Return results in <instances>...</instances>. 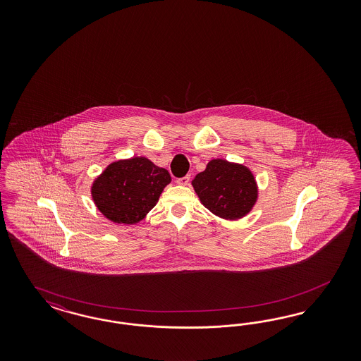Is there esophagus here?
Masks as SVG:
<instances>
[{
  "label": "esophagus",
  "instance_id": "obj_1",
  "mask_svg": "<svg viewBox=\"0 0 361 361\" xmlns=\"http://www.w3.org/2000/svg\"><path fill=\"white\" fill-rule=\"evenodd\" d=\"M189 181H190V176H184V177H181V178H177L176 180V183L177 184H180V185H188L189 184Z\"/></svg>",
  "mask_w": 361,
  "mask_h": 361
}]
</instances>
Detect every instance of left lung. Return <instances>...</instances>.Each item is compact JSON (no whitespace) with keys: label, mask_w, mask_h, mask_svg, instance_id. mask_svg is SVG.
<instances>
[{"label":"left lung","mask_w":361,"mask_h":361,"mask_svg":"<svg viewBox=\"0 0 361 361\" xmlns=\"http://www.w3.org/2000/svg\"><path fill=\"white\" fill-rule=\"evenodd\" d=\"M192 185L205 208L226 219H242L252 210L258 189L252 172L222 159L209 161Z\"/></svg>","instance_id":"1"}]
</instances>
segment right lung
Returning <instances> with one entry per match:
<instances>
[{"label":"right lung","mask_w":361,"mask_h":361,"mask_svg":"<svg viewBox=\"0 0 361 361\" xmlns=\"http://www.w3.org/2000/svg\"><path fill=\"white\" fill-rule=\"evenodd\" d=\"M171 175L145 157H132L109 164L94 181L95 205L116 224H136L156 205Z\"/></svg>","instance_id":"1"}]
</instances>
